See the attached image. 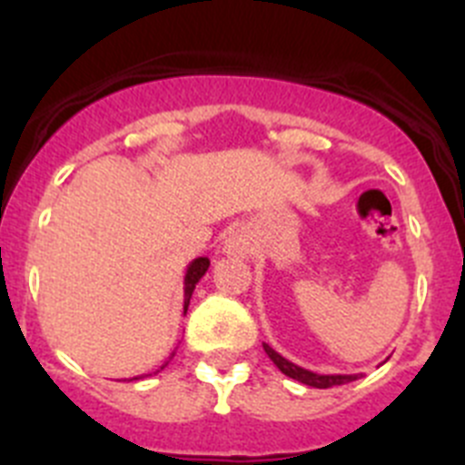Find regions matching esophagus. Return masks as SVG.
I'll use <instances>...</instances> for the list:
<instances>
[{
	"label": "esophagus",
	"mask_w": 465,
	"mask_h": 465,
	"mask_svg": "<svg viewBox=\"0 0 465 465\" xmlns=\"http://www.w3.org/2000/svg\"><path fill=\"white\" fill-rule=\"evenodd\" d=\"M224 254L229 257H238V259H247L252 254V242H250V236L245 232H232L224 241Z\"/></svg>",
	"instance_id": "obj_1"
}]
</instances>
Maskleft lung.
Instances as JSON below:
<instances>
[{"label":"left lung","instance_id":"left-lung-1","mask_svg":"<svg viewBox=\"0 0 465 465\" xmlns=\"http://www.w3.org/2000/svg\"><path fill=\"white\" fill-rule=\"evenodd\" d=\"M263 351L268 353V358L275 362L277 370L282 371V374H286L289 379L293 381H301V383L310 385V388H335V385H344V383H351V381H358L362 374H316V371H310V370H302V367H298V364H293L292 360H286L284 355L277 353L272 346L263 344Z\"/></svg>","mask_w":465,"mask_h":465}]
</instances>
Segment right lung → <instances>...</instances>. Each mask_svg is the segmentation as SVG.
<instances>
[{
  "label": "right lung",
  "mask_w": 465,
  "mask_h": 465,
  "mask_svg": "<svg viewBox=\"0 0 465 465\" xmlns=\"http://www.w3.org/2000/svg\"><path fill=\"white\" fill-rule=\"evenodd\" d=\"M208 266H211L208 257H197L194 262H190L188 271H185V277H183V314L188 312V305H190V298H193L194 286H197V282L202 280L203 275H206Z\"/></svg>",
  "instance_id": "right-lung-1"
}]
</instances>
